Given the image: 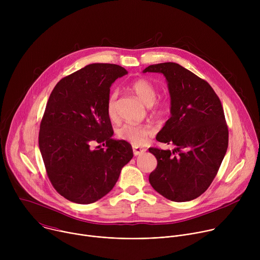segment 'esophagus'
<instances>
[{"instance_id": "obj_1", "label": "esophagus", "mask_w": 260, "mask_h": 260, "mask_svg": "<svg viewBox=\"0 0 260 260\" xmlns=\"http://www.w3.org/2000/svg\"><path fill=\"white\" fill-rule=\"evenodd\" d=\"M145 151H146V149H144V148H140V147H137V146L133 147V152H134L135 156L143 154Z\"/></svg>"}]
</instances>
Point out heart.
Instances as JSON below:
<instances>
[{
    "instance_id": "b5f03b06",
    "label": "heart",
    "mask_w": 260,
    "mask_h": 260,
    "mask_svg": "<svg viewBox=\"0 0 260 260\" xmlns=\"http://www.w3.org/2000/svg\"><path fill=\"white\" fill-rule=\"evenodd\" d=\"M132 90L138 96V99L147 107H151L157 96V89L152 82L147 79L136 80L132 84ZM116 99L117 91H112L110 93L107 102V114L111 119L116 117ZM164 105L159 106V111L162 112L165 110ZM153 128L148 125H135V124H124L122 125L117 134L118 137L124 141L132 143L135 146H143L148 138L153 135Z\"/></svg>"
}]
</instances>
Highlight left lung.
Instances as JSON below:
<instances>
[{"label": "left lung", "mask_w": 260, "mask_h": 260, "mask_svg": "<svg viewBox=\"0 0 260 260\" xmlns=\"http://www.w3.org/2000/svg\"><path fill=\"white\" fill-rule=\"evenodd\" d=\"M162 74L171 98V117L156 140L176 148H149L157 159L149 182L173 202H189L214 180L229 146L223 108L210 84L176 62L151 64L143 73Z\"/></svg>", "instance_id": "8db88e82"}]
</instances>
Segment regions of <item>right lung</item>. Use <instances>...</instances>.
<instances>
[{"label": "right lung", "mask_w": 260, "mask_h": 260, "mask_svg": "<svg viewBox=\"0 0 260 260\" xmlns=\"http://www.w3.org/2000/svg\"><path fill=\"white\" fill-rule=\"evenodd\" d=\"M126 74L117 64L90 63L62 78L49 96L39 148L53 187L70 202L88 205L105 197L134 156L127 142L112 139L107 114L110 87Z\"/></svg>", "instance_id": "add662e5"}]
</instances>
